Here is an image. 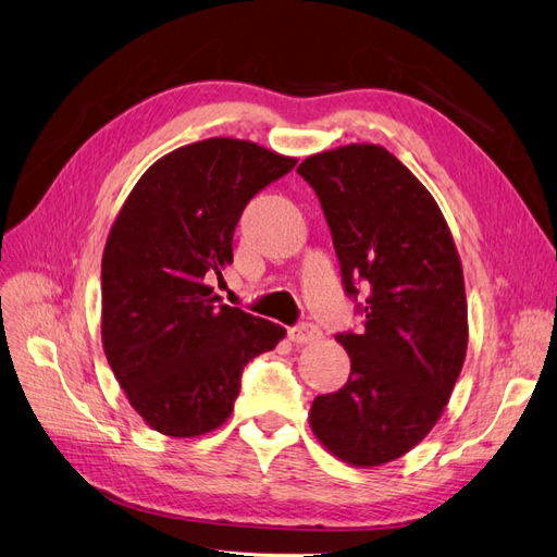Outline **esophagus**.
Masks as SVG:
<instances>
[{"mask_svg":"<svg viewBox=\"0 0 557 557\" xmlns=\"http://www.w3.org/2000/svg\"><path fill=\"white\" fill-rule=\"evenodd\" d=\"M318 336H320V330L313 323H297L288 327V339L295 344H309L318 339Z\"/></svg>","mask_w":557,"mask_h":557,"instance_id":"obj_1","label":"esophagus"}]
</instances>
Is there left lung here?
<instances>
[{"instance_id": "obj_1", "label": "left lung", "mask_w": 557, "mask_h": 557, "mask_svg": "<svg viewBox=\"0 0 557 557\" xmlns=\"http://www.w3.org/2000/svg\"><path fill=\"white\" fill-rule=\"evenodd\" d=\"M297 174L323 207L344 293L368 290L356 307L364 330L336 334L348 381L313 399L309 423L336 458L379 467L425 440L462 372V264L436 201L385 148L325 150Z\"/></svg>"}]
</instances>
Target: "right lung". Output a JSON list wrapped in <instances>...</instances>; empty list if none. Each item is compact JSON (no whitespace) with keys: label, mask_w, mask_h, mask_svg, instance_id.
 Returning <instances> with one entry per match:
<instances>
[{"label":"right lung","mask_w":557,"mask_h":557,"mask_svg":"<svg viewBox=\"0 0 557 557\" xmlns=\"http://www.w3.org/2000/svg\"><path fill=\"white\" fill-rule=\"evenodd\" d=\"M295 164L250 141L205 139L158 160L117 213L102 258V342L153 430L188 440L221 428L244 367L285 334L223 305L209 278L232 262L248 201Z\"/></svg>","instance_id":"obj_1"}]
</instances>
